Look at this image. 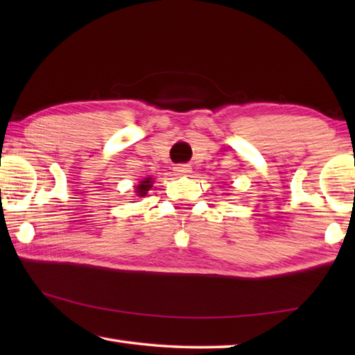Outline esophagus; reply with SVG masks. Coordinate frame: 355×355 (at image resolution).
Masks as SVG:
<instances>
[{
  "mask_svg": "<svg viewBox=\"0 0 355 355\" xmlns=\"http://www.w3.org/2000/svg\"><path fill=\"white\" fill-rule=\"evenodd\" d=\"M173 171H175L177 175H188V173H191V166H188V164H180V166H177Z\"/></svg>",
  "mask_w": 355,
  "mask_h": 355,
  "instance_id": "esophagus-1",
  "label": "esophagus"
}]
</instances>
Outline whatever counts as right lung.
I'll use <instances>...</instances> for the list:
<instances>
[{"label": "right lung", "mask_w": 355, "mask_h": 355, "mask_svg": "<svg viewBox=\"0 0 355 355\" xmlns=\"http://www.w3.org/2000/svg\"><path fill=\"white\" fill-rule=\"evenodd\" d=\"M152 183H153V180L152 178H146V180H142L141 182V184L139 186H136V194L137 196H141V197H144L147 194V191L152 188Z\"/></svg>", "instance_id": "right-lung-1"}]
</instances>
